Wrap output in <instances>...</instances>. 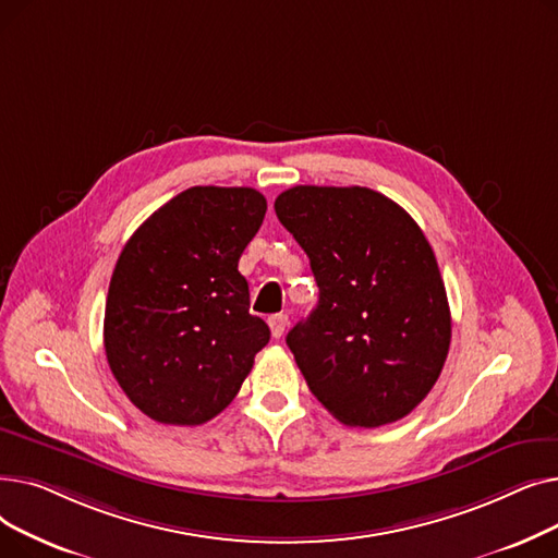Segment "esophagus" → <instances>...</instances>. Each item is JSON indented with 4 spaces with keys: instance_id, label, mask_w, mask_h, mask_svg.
Listing matches in <instances>:
<instances>
[{
    "instance_id": "esophagus-1",
    "label": "esophagus",
    "mask_w": 558,
    "mask_h": 558,
    "mask_svg": "<svg viewBox=\"0 0 558 558\" xmlns=\"http://www.w3.org/2000/svg\"><path fill=\"white\" fill-rule=\"evenodd\" d=\"M287 324H289L287 314H274V316H269V328H271V335H274L276 339H280V337L284 335Z\"/></svg>"
}]
</instances>
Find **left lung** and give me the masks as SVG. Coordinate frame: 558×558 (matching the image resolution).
<instances>
[{
    "label": "left lung",
    "instance_id": "obj_1",
    "mask_svg": "<svg viewBox=\"0 0 558 558\" xmlns=\"http://www.w3.org/2000/svg\"><path fill=\"white\" fill-rule=\"evenodd\" d=\"M276 215L318 284L316 307L287 335L310 391L343 425L404 418L436 385L452 337L423 230L368 187L296 185Z\"/></svg>",
    "mask_w": 558,
    "mask_h": 558
}]
</instances>
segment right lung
I'll return each instance as SVG.
<instances>
[{"instance_id": "right-lung-1", "label": "right lung", "mask_w": 558, "mask_h": 558, "mask_svg": "<svg viewBox=\"0 0 558 558\" xmlns=\"http://www.w3.org/2000/svg\"><path fill=\"white\" fill-rule=\"evenodd\" d=\"M267 213L253 187H190L146 219L108 287L104 345L129 400L165 425H201L232 402L269 343L238 262Z\"/></svg>"}]
</instances>
